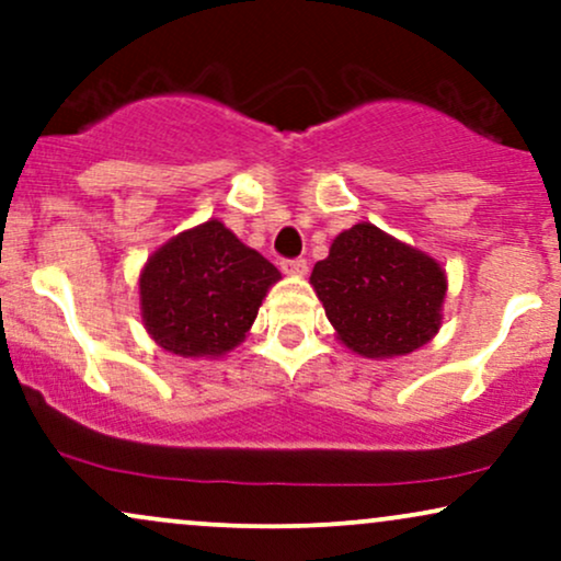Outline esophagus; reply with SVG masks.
I'll return each mask as SVG.
<instances>
[{"label": "esophagus", "instance_id": "1", "mask_svg": "<svg viewBox=\"0 0 561 561\" xmlns=\"http://www.w3.org/2000/svg\"><path fill=\"white\" fill-rule=\"evenodd\" d=\"M280 270L288 275H307V260L294 256V260H280Z\"/></svg>", "mask_w": 561, "mask_h": 561}]
</instances>
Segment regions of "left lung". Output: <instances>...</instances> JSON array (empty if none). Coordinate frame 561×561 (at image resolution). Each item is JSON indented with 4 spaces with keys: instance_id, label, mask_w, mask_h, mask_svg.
Wrapping results in <instances>:
<instances>
[{
    "instance_id": "1",
    "label": "left lung",
    "mask_w": 561,
    "mask_h": 561,
    "mask_svg": "<svg viewBox=\"0 0 561 561\" xmlns=\"http://www.w3.org/2000/svg\"><path fill=\"white\" fill-rule=\"evenodd\" d=\"M309 280L339 339L362 357L410 354L440 325L444 270L370 222L335 236Z\"/></svg>"
}]
</instances>
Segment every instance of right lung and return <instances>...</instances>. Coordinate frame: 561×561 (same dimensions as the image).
I'll use <instances>...</instances> for the list:
<instances>
[{"label": "right lung", "mask_w": 561, "mask_h": 561, "mask_svg": "<svg viewBox=\"0 0 561 561\" xmlns=\"http://www.w3.org/2000/svg\"><path fill=\"white\" fill-rule=\"evenodd\" d=\"M278 267L209 220L168 241L144 267V325L168 352L217 357L247 335Z\"/></svg>", "instance_id": "add662e5"}]
</instances>
